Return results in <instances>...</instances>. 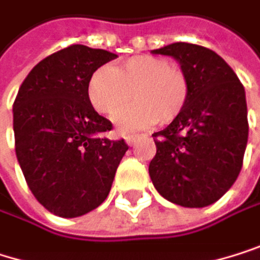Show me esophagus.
Returning <instances> with one entry per match:
<instances>
[{
    "label": "esophagus",
    "instance_id": "1",
    "mask_svg": "<svg viewBox=\"0 0 260 260\" xmlns=\"http://www.w3.org/2000/svg\"><path fill=\"white\" fill-rule=\"evenodd\" d=\"M139 139H140V136H139V134H129V136H126V137H124V140H126V143H127L129 146H133Z\"/></svg>",
    "mask_w": 260,
    "mask_h": 260
}]
</instances>
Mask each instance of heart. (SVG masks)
Returning <instances> with one entry per match:
<instances>
[{"instance_id": "heart-1", "label": "heart", "mask_w": 260, "mask_h": 260, "mask_svg": "<svg viewBox=\"0 0 260 260\" xmlns=\"http://www.w3.org/2000/svg\"><path fill=\"white\" fill-rule=\"evenodd\" d=\"M87 95L94 109L106 117L134 98L137 104L117 114L115 123L121 133L170 123L183 109L188 99V78L168 60L137 55L120 69L102 66L92 74Z\"/></svg>"}]
</instances>
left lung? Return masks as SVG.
<instances>
[{
  "instance_id": "1",
  "label": "left lung",
  "mask_w": 260,
  "mask_h": 260,
  "mask_svg": "<svg viewBox=\"0 0 260 260\" xmlns=\"http://www.w3.org/2000/svg\"><path fill=\"white\" fill-rule=\"evenodd\" d=\"M168 55L188 78L182 112L157 137L149 163L161 197L186 208L217 202L236 182L248 142L245 89L226 61L211 49L173 43L151 50Z\"/></svg>"
}]
</instances>
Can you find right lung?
I'll use <instances>...</instances> for the list:
<instances>
[{
	"mask_svg": "<svg viewBox=\"0 0 260 260\" xmlns=\"http://www.w3.org/2000/svg\"><path fill=\"white\" fill-rule=\"evenodd\" d=\"M114 58L72 44L41 60L15 99L18 163L35 199L55 216L78 217L100 207L127 151L124 140L102 137L112 123L87 95L92 74Z\"/></svg>",
	"mask_w": 260,
	"mask_h": 260,
	"instance_id": "1",
	"label": "right lung"
}]
</instances>
